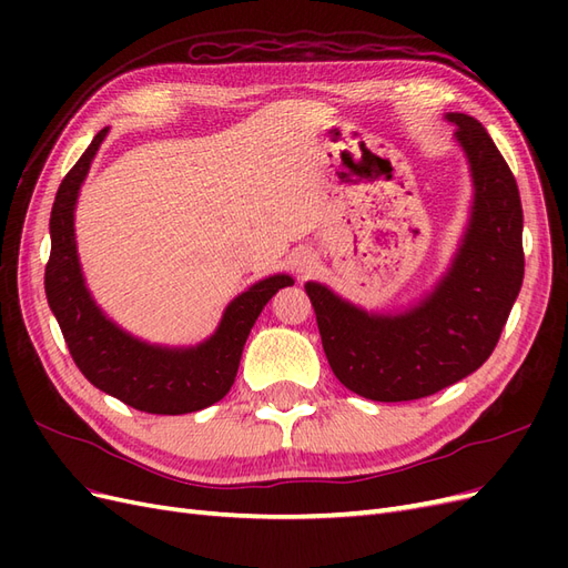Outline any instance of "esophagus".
I'll return each mask as SVG.
<instances>
[{"label": "esophagus", "mask_w": 568, "mask_h": 568, "mask_svg": "<svg viewBox=\"0 0 568 568\" xmlns=\"http://www.w3.org/2000/svg\"><path fill=\"white\" fill-rule=\"evenodd\" d=\"M298 272H301V274H303V272H307V263H305V261H301V263H298Z\"/></svg>", "instance_id": "1"}]
</instances>
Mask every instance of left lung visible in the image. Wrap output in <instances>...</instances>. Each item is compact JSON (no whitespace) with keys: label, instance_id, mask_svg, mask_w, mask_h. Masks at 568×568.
<instances>
[{"label":"left lung","instance_id":"8db88e82","mask_svg":"<svg viewBox=\"0 0 568 568\" xmlns=\"http://www.w3.org/2000/svg\"><path fill=\"white\" fill-rule=\"evenodd\" d=\"M445 118L469 159L474 205L455 261L432 294L405 313L374 315L317 282L305 284L336 379L376 403L426 398L476 372L500 341L524 282L517 180L476 118Z\"/></svg>","mask_w":568,"mask_h":568}]
</instances>
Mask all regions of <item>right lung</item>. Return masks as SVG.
Here are the masks:
<instances>
[{
  "mask_svg": "<svg viewBox=\"0 0 568 568\" xmlns=\"http://www.w3.org/2000/svg\"><path fill=\"white\" fill-rule=\"evenodd\" d=\"M106 132L109 128L97 132L57 192L49 217L47 301L84 379L149 415H186L222 400L230 393L251 326L267 301L280 288L294 284V280L288 274H274L253 284L227 305L217 332L194 348L149 346L115 326L99 311L84 286L73 227L80 184L88 178Z\"/></svg>",
  "mask_w": 568,
  "mask_h": 568,
  "instance_id": "right-lung-1",
  "label": "right lung"
}]
</instances>
